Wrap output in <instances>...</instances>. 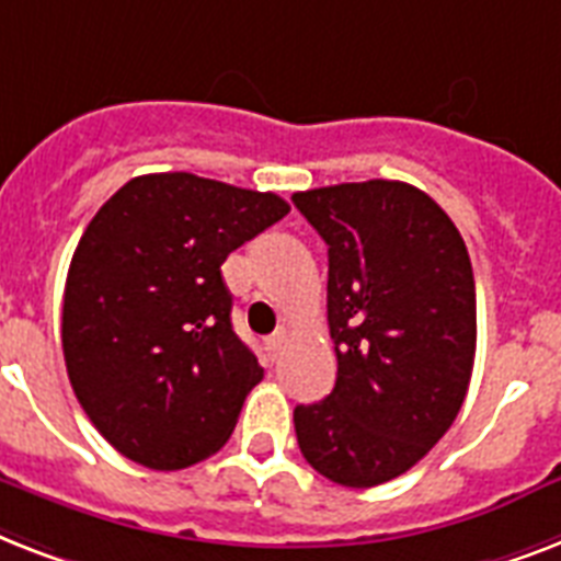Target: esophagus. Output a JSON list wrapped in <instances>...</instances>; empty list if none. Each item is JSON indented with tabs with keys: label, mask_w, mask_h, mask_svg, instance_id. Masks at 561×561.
<instances>
[{
	"label": "esophagus",
	"mask_w": 561,
	"mask_h": 561,
	"mask_svg": "<svg viewBox=\"0 0 561 561\" xmlns=\"http://www.w3.org/2000/svg\"><path fill=\"white\" fill-rule=\"evenodd\" d=\"M284 342H286L284 330L272 335V339H266V356L272 358V362H277V356H280V351H284Z\"/></svg>",
	"instance_id": "esophagus-1"
}]
</instances>
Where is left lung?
Instances as JSON below:
<instances>
[{"label": "left lung", "mask_w": 561, "mask_h": 561, "mask_svg": "<svg viewBox=\"0 0 561 561\" xmlns=\"http://www.w3.org/2000/svg\"><path fill=\"white\" fill-rule=\"evenodd\" d=\"M327 243L333 391L295 408L307 463L365 490L408 472L449 432L474 365V277L449 214L388 179L293 196Z\"/></svg>", "instance_id": "left-lung-1"}]
</instances>
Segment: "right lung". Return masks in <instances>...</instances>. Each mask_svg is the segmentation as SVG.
Wrapping results in <instances>:
<instances>
[{"label": "right lung", "mask_w": 561, "mask_h": 561, "mask_svg": "<svg viewBox=\"0 0 561 561\" xmlns=\"http://www.w3.org/2000/svg\"><path fill=\"white\" fill-rule=\"evenodd\" d=\"M286 214L277 194L150 173L92 217L62 293V356L124 458L173 472L226 446L263 367L231 330L219 266Z\"/></svg>", "instance_id": "add662e5"}]
</instances>
